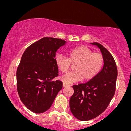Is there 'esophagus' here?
I'll return each mask as SVG.
<instances>
[{
	"label": "esophagus",
	"mask_w": 131,
	"mask_h": 131,
	"mask_svg": "<svg viewBox=\"0 0 131 131\" xmlns=\"http://www.w3.org/2000/svg\"><path fill=\"white\" fill-rule=\"evenodd\" d=\"M67 86H68V85L65 83H63V88H65V87H67Z\"/></svg>",
	"instance_id": "34e87169"
}]
</instances>
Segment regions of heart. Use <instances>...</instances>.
Wrapping results in <instances>:
<instances>
[{
	"instance_id": "heart-1",
	"label": "heart",
	"mask_w": 131,
	"mask_h": 131,
	"mask_svg": "<svg viewBox=\"0 0 131 131\" xmlns=\"http://www.w3.org/2000/svg\"><path fill=\"white\" fill-rule=\"evenodd\" d=\"M104 57L102 53L94 52L88 47L81 46L73 48L69 52L68 58L57 54L55 63L61 73L70 70L71 64H74L73 70L61 77L65 84H71L82 80L92 79L101 71L104 64Z\"/></svg>"
}]
</instances>
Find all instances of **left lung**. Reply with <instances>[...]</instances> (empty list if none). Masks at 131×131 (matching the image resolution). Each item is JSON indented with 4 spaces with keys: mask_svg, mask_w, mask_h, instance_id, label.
I'll return each instance as SVG.
<instances>
[{
    "mask_svg": "<svg viewBox=\"0 0 131 131\" xmlns=\"http://www.w3.org/2000/svg\"><path fill=\"white\" fill-rule=\"evenodd\" d=\"M100 48L104 57L101 71L87 83L73 85L74 94L70 100L73 116L81 121H88L97 117L106 108L115 93L118 76L115 59L102 45L92 42Z\"/></svg>",
    "mask_w": 131,
    "mask_h": 131,
    "instance_id": "obj_1",
    "label": "left lung"
}]
</instances>
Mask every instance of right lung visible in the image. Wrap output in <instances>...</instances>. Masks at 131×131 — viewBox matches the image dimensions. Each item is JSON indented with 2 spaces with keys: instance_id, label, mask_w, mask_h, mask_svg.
I'll use <instances>...</instances> for the list:
<instances>
[{
  "instance_id": "1",
  "label": "right lung",
  "mask_w": 131,
  "mask_h": 131,
  "mask_svg": "<svg viewBox=\"0 0 131 131\" xmlns=\"http://www.w3.org/2000/svg\"><path fill=\"white\" fill-rule=\"evenodd\" d=\"M65 43L60 39L45 37L28 47L16 71V88L20 100L31 112H46L62 89L55 63L56 52Z\"/></svg>"
}]
</instances>
